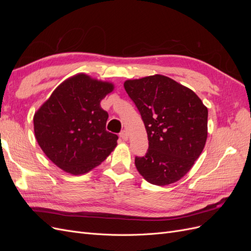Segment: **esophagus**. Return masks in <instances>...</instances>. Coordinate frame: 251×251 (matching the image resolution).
<instances>
[{
  "instance_id": "esophagus-1",
  "label": "esophagus",
  "mask_w": 251,
  "mask_h": 251,
  "mask_svg": "<svg viewBox=\"0 0 251 251\" xmlns=\"http://www.w3.org/2000/svg\"><path fill=\"white\" fill-rule=\"evenodd\" d=\"M119 137L123 139V140H127V138H128V135H127V132L126 131V130H124V131H121L120 132V134H119Z\"/></svg>"
}]
</instances>
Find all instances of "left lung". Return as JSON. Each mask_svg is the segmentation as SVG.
<instances>
[{
	"instance_id": "1",
	"label": "left lung",
	"mask_w": 251,
	"mask_h": 251,
	"mask_svg": "<svg viewBox=\"0 0 251 251\" xmlns=\"http://www.w3.org/2000/svg\"><path fill=\"white\" fill-rule=\"evenodd\" d=\"M148 133L146 156L135 157L148 182L169 185L189 172L207 138V108L197 94L164 75L125 81Z\"/></svg>"
}]
</instances>
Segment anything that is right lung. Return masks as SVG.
Returning <instances> with one entry per match:
<instances>
[{
    "label": "right lung",
    "instance_id": "right-lung-1",
    "mask_svg": "<svg viewBox=\"0 0 251 251\" xmlns=\"http://www.w3.org/2000/svg\"><path fill=\"white\" fill-rule=\"evenodd\" d=\"M113 89L111 82L77 74L60 83L34 114L37 143L66 173L90 172L117 146L118 136L105 130L109 115L100 107Z\"/></svg>",
    "mask_w": 251,
    "mask_h": 251
}]
</instances>
